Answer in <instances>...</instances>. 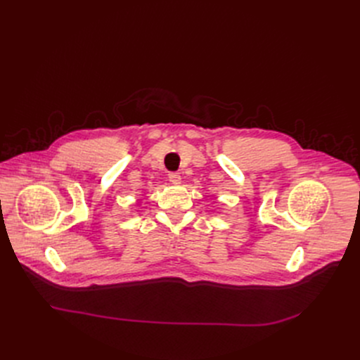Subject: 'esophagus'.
Returning <instances> with one entry per match:
<instances>
[{
    "mask_svg": "<svg viewBox=\"0 0 360 360\" xmlns=\"http://www.w3.org/2000/svg\"><path fill=\"white\" fill-rule=\"evenodd\" d=\"M169 181L172 182L174 185H179V184H181V175H179V174H176V172L169 174Z\"/></svg>",
    "mask_w": 360,
    "mask_h": 360,
    "instance_id": "34e87169",
    "label": "esophagus"
}]
</instances>
